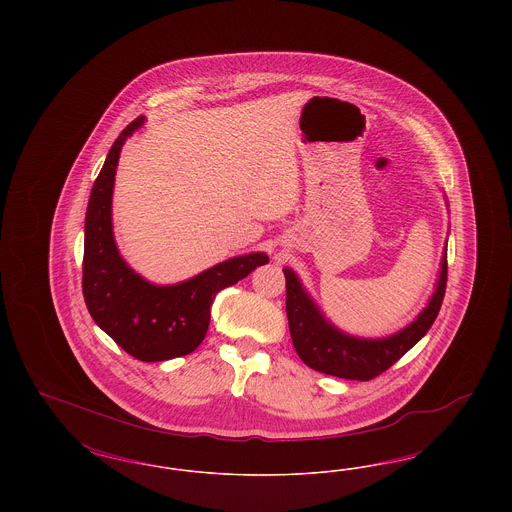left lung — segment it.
<instances>
[{
    "label": "left lung",
    "mask_w": 512,
    "mask_h": 512,
    "mask_svg": "<svg viewBox=\"0 0 512 512\" xmlns=\"http://www.w3.org/2000/svg\"><path fill=\"white\" fill-rule=\"evenodd\" d=\"M284 276L290 334L301 361L313 370L330 376L366 382L397 363L414 343L426 336L434 324L447 286V249L441 257L436 292L430 297L426 309L409 326L380 340H365L343 334L320 313L292 268H284Z\"/></svg>",
    "instance_id": "1"
}]
</instances>
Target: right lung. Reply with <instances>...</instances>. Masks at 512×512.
I'll return each instance as SVG.
<instances>
[{"instance_id": "right-lung-1", "label": "right lung", "mask_w": 512, "mask_h": 512, "mask_svg": "<svg viewBox=\"0 0 512 512\" xmlns=\"http://www.w3.org/2000/svg\"><path fill=\"white\" fill-rule=\"evenodd\" d=\"M144 121L138 117L122 130L94 182L84 226L82 293L105 334L128 355L157 363L192 353L207 334L215 295L267 265L268 257H234L174 286H155L124 263L113 236L111 197L122 146Z\"/></svg>"}]
</instances>
